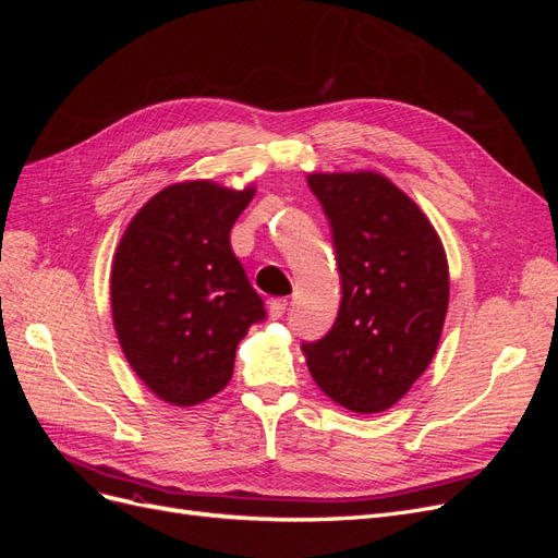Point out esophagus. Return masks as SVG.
<instances>
[{
  "instance_id": "1",
  "label": "esophagus",
  "mask_w": 558,
  "mask_h": 558,
  "mask_svg": "<svg viewBox=\"0 0 558 558\" xmlns=\"http://www.w3.org/2000/svg\"><path fill=\"white\" fill-rule=\"evenodd\" d=\"M289 310V300L286 298H277V300H269V318H281Z\"/></svg>"
}]
</instances>
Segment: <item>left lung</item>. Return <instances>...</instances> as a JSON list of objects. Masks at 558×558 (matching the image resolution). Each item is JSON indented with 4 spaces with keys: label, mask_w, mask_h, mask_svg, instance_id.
Segmentation results:
<instances>
[{
    "label": "left lung",
    "mask_w": 558,
    "mask_h": 558,
    "mask_svg": "<svg viewBox=\"0 0 558 558\" xmlns=\"http://www.w3.org/2000/svg\"><path fill=\"white\" fill-rule=\"evenodd\" d=\"M342 277L332 328L305 342L307 367L332 402L386 412L430 365L449 305L445 246L414 199L377 172L310 174Z\"/></svg>",
    "instance_id": "left-lung-1"
}]
</instances>
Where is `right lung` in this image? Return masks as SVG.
Masks as SVG:
<instances>
[{
	"instance_id": "add662e5",
	"label": "right lung",
	"mask_w": 558,
	"mask_h": 558,
	"mask_svg": "<svg viewBox=\"0 0 558 558\" xmlns=\"http://www.w3.org/2000/svg\"><path fill=\"white\" fill-rule=\"evenodd\" d=\"M256 195L183 181L150 197L111 265V316L130 367L160 400L191 408L228 386L234 349L265 318L230 246Z\"/></svg>"
}]
</instances>
